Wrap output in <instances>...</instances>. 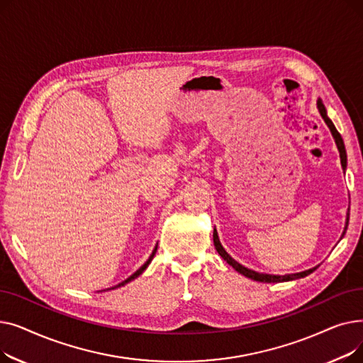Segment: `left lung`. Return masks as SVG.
Returning a JSON list of instances; mask_svg holds the SVG:
<instances>
[{
	"mask_svg": "<svg viewBox=\"0 0 363 363\" xmlns=\"http://www.w3.org/2000/svg\"><path fill=\"white\" fill-rule=\"evenodd\" d=\"M316 104H318V110H319V113H320L322 119L325 121V123L328 125V128H330V130H331V133H333V137H334V140H335L337 148H338V151H340V159H341L342 170H346V167H347V155H346L345 143H342V138H341V135H340V132L335 129L334 123H333L331 119L328 118L325 106H323L322 100L319 99ZM347 225H349V213H347V220H346V226H345V233H342L341 237H345V234H346V231H347ZM213 242H215V247H216V252L220 255V257H222L228 264H231L233 268H234L237 272H240L241 275H244V277H247V278H250V279H255V281H259V282L293 281V279H298V278H303V277H308L309 274H312V272L318 268V266H315V268H312V269L303 271V272H297V274H290V275H269V274H260V272H256V271H252V269H249V268H245V266L240 264L237 260H234L230 255H228L226 250L222 247L220 241H219V237H218L216 230H213Z\"/></svg>",
	"mask_w": 363,
	"mask_h": 363,
	"instance_id": "left-lung-1",
	"label": "left lung"
}]
</instances>
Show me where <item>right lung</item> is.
<instances>
[{"label":"right lung","instance_id":"1","mask_svg":"<svg viewBox=\"0 0 363 363\" xmlns=\"http://www.w3.org/2000/svg\"><path fill=\"white\" fill-rule=\"evenodd\" d=\"M156 250H157V245H156V247H155V250H152V253H151V255H150V257H148V260H147V262H145V263H144V264H143V266H141V268H140V269H138V271H137V272H133V274H132V275H130V277H129V278H126V279H125V281H122V282H121V284H118V285H114V287H111V289H108V290H114V289H119V287H123V285H125V284H128V282H129V281H132V279H135V278H137V277H140V275H141V274H143V272H144V271H145V269H147V266H148V264H150V263H151V260H152V257H155V255H156Z\"/></svg>","mask_w":363,"mask_h":363}]
</instances>
